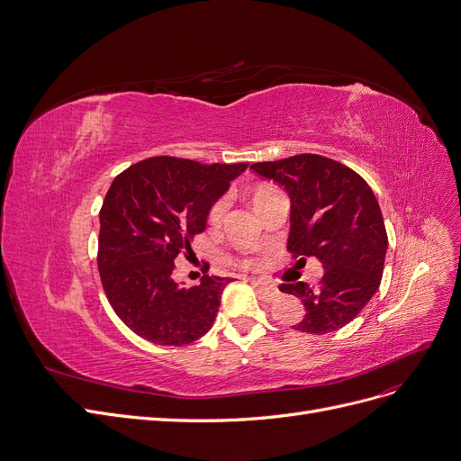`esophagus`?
<instances>
[{
	"instance_id": "obj_1",
	"label": "esophagus",
	"mask_w": 461,
	"mask_h": 461,
	"mask_svg": "<svg viewBox=\"0 0 461 461\" xmlns=\"http://www.w3.org/2000/svg\"><path fill=\"white\" fill-rule=\"evenodd\" d=\"M254 286H257V291L260 293V296L266 300V302H274L279 298V291L276 286L271 285H266V283H260V281H250Z\"/></svg>"
}]
</instances>
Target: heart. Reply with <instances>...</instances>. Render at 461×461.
Wrapping results in <instances>:
<instances>
[{
    "label": "heart",
    "instance_id": "heart-1",
    "mask_svg": "<svg viewBox=\"0 0 461 461\" xmlns=\"http://www.w3.org/2000/svg\"><path fill=\"white\" fill-rule=\"evenodd\" d=\"M267 190H271L269 185H262V187H258V190L254 192V197H257L258 194H264V192H267ZM226 204H228V201H226L224 197L218 199V201L212 204L211 211H209V216H207V220H209V224H211V226L218 224L220 218H221V214H224V211H226Z\"/></svg>",
    "mask_w": 461,
    "mask_h": 461
}]
</instances>
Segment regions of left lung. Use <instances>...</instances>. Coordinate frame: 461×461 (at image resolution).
Returning a JSON list of instances; mask_svg holds the SVG:
<instances>
[{
    "label": "left lung",
    "mask_w": 461,
    "mask_h": 461,
    "mask_svg": "<svg viewBox=\"0 0 461 461\" xmlns=\"http://www.w3.org/2000/svg\"><path fill=\"white\" fill-rule=\"evenodd\" d=\"M250 168L283 185L291 197L288 252L300 264L315 257L325 267L317 285L279 286L305 308L294 330L327 334L346 327L378 291L384 274L387 233L370 185L349 167L315 153Z\"/></svg>",
    "instance_id": "1"
}]
</instances>
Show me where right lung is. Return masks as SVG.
Masks as SVG:
<instances>
[{"label":"right lung","mask_w":461,"mask_h":461,"mask_svg":"<svg viewBox=\"0 0 461 461\" xmlns=\"http://www.w3.org/2000/svg\"><path fill=\"white\" fill-rule=\"evenodd\" d=\"M247 163L201 165L149 158L117 175L100 209L98 271L108 302L125 325L159 346H185L207 334L228 277L175 283V258L207 228L212 203Z\"/></svg>","instance_id":"obj_1"}]
</instances>
